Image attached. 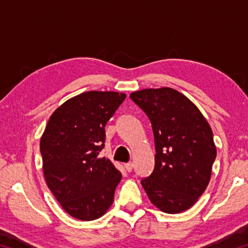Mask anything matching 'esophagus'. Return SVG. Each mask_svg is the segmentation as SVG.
<instances>
[{
    "label": "esophagus",
    "instance_id": "34e87169",
    "mask_svg": "<svg viewBox=\"0 0 248 248\" xmlns=\"http://www.w3.org/2000/svg\"><path fill=\"white\" fill-rule=\"evenodd\" d=\"M124 169L127 170V171H131L132 169H133V164H132L131 162H130V163H125V164H124Z\"/></svg>",
    "mask_w": 248,
    "mask_h": 248
}]
</instances>
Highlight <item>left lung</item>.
<instances>
[{"label": "left lung", "instance_id": "obj_1", "mask_svg": "<svg viewBox=\"0 0 248 248\" xmlns=\"http://www.w3.org/2000/svg\"><path fill=\"white\" fill-rule=\"evenodd\" d=\"M130 98L148 115L156 151L153 173L141 185L161 211H186L211 178L217 156L211 127L189 98L170 87L137 91Z\"/></svg>", "mask_w": 248, "mask_h": 248}]
</instances>
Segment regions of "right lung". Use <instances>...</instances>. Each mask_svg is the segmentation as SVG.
<instances>
[{
    "label": "right lung",
    "mask_w": 248,
    "mask_h": 248,
    "mask_svg": "<svg viewBox=\"0 0 248 248\" xmlns=\"http://www.w3.org/2000/svg\"><path fill=\"white\" fill-rule=\"evenodd\" d=\"M124 98V93L99 91L74 96L54 110L41 136L46 183L75 219H98L114 201L121 173L98 154L105 125Z\"/></svg>",
    "instance_id": "add662e5"
}]
</instances>
